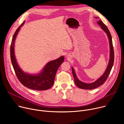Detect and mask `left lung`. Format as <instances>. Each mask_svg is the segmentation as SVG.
Listing matches in <instances>:
<instances>
[{"label": "left lung", "instance_id": "8db88e82", "mask_svg": "<svg viewBox=\"0 0 124 124\" xmlns=\"http://www.w3.org/2000/svg\"><path fill=\"white\" fill-rule=\"evenodd\" d=\"M95 18L99 19V17L95 16ZM97 23L100 26H101V28L106 33V34H107V36L108 37V39L109 40V47H110L109 60V62H108V67H107V69H106V70L104 72V74L100 78H99L97 80H96L95 82L90 83H84V82H83L80 81L77 77L74 69L73 67H72V73H73V77L74 78L75 83L78 87H79V88H81V89H83L91 90V89H95V88L102 85L105 82L106 80L107 79V78L110 73V71H111V69L112 68V66H113V63H114V54L113 46V44H112V37H111V34L110 33V31L108 30V27L103 23V22L101 20H99V21L97 22Z\"/></svg>", "mask_w": 124, "mask_h": 124}]
</instances>
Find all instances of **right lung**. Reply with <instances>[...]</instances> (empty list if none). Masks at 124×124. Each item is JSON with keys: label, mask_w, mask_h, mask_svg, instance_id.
<instances>
[{"label": "right lung", "mask_w": 124, "mask_h": 124, "mask_svg": "<svg viewBox=\"0 0 124 124\" xmlns=\"http://www.w3.org/2000/svg\"><path fill=\"white\" fill-rule=\"evenodd\" d=\"M24 21L19 27L17 28L13 35L10 47L12 64L17 78L23 85L32 90H46L49 89L54 84L57 70L64 62V57L62 56L57 59L49 61L39 74L31 75L24 72L16 62L15 55L14 46L16 37L21 27L24 24Z\"/></svg>", "instance_id": "right-lung-1"}]
</instances>
